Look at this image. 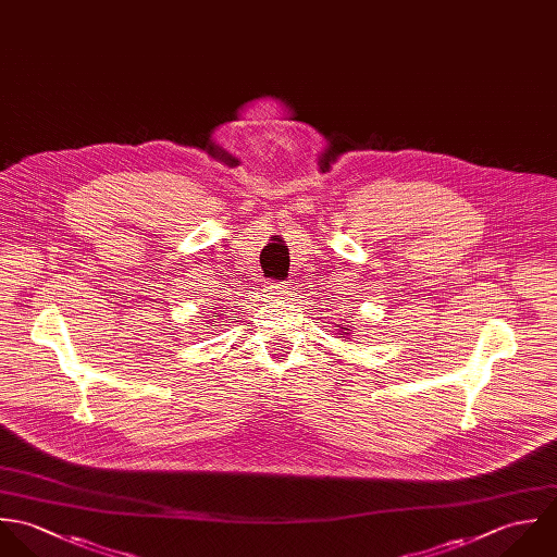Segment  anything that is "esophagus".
Listing matches in <instances>:
<instances>
[{"mask_svg":"<svg viewBox=\"0 0 557 557\" xmlns=\"http://www.w3.org/2000/svg\"><path fill=\"white\" fill-rule=\"evenodd\" d=\"M264 293L269 297H286L290 293V284L288 282H269L264 286Z\"/></svg>","mask_w":557,"mask_h":557,"instance_id":"34e87169","label":"esophagus"}]
</instances>
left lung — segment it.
Returning <instances> with one entry per match:
<instances>
[{
  "instance_id": "left-lung-1",
  "label": "left lung",
  "mask_w": 557,
  "mask_h": 557,
  "mask_svg": "<svg viewBox=\"0 0 557 557\" xmlns=\"http://www.w3.org/2000/svg\"><path fill=\"white\" fill-rule=\"evenodd\" d=\"M339 330H342V334H339V335H348V334H350V332H352V330H348V327H346V325H342V327H339Z\"/></svg>"
}]
</instances>
